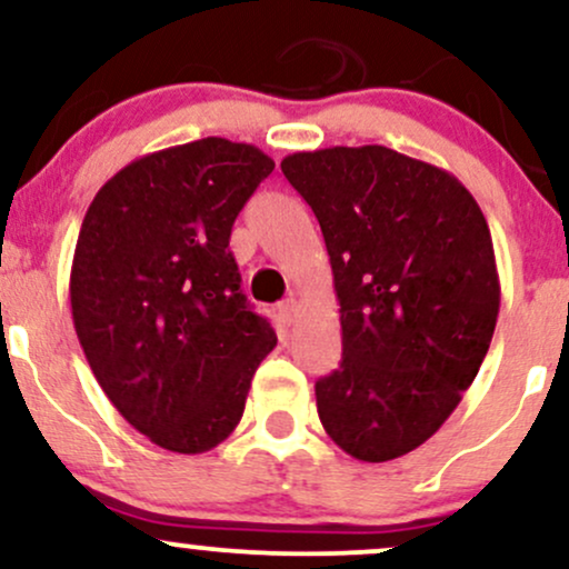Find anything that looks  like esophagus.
<instances>
[{
	"label": "esophagus",
	"instance_id": "34e87169",
	"mask_svg": "<svg viewBox=\"0 0 569 569\" xmlns=\"http://www.w3.org/2000/svg\"><path fill=\"white\" fill-rule=\"evenodd\" d=\"M280 316H283V321L289 323V326L297 321V316H299V302H297V299H286V302L280 305Z\"/></svg>",
	"mask_w": 569,
	"mask_h": 569
}]
</instances>
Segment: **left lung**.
Listing matches in <instances>:
<instances>
[{
  "label": "left lung",
  "instance_id": "left-lung-1",
  "mask_svg": "<svg viewBox=\"0 0 569 569\" xmlns=\"http://www.w3.org/2000/svg\"><path fill=\"white\" fill-rule=\"evenodd\" d=\"M280 168L321 224L342 323L318 417L356 460H396L443 426L492 342L487 219L452 173L380 143L293 152Z\"/></svg>",
  "mask_w": 569,
  "mask_h": 569
}]
</instances>
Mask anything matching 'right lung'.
<instances>
[{"instance_id": "obj_1", "label": "right lung", "mask_w": 569, "mask_h": 569, "mask_svg": "<svg viewBox=\"0 0 569 569\" xmlns=\"http://www.w3.org/2000/svg\"><path fill=\"white\" fill-rule=\"evenodd\" d=\"M272 168L262 149L208 136L133 160L84 213L69 280L77 339L114 409L171 452L232 433L278 342L230 251Z\"/></svg>"}]
</instances>
